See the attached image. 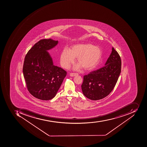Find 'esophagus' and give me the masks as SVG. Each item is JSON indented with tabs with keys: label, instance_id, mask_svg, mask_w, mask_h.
<instances>
[{
	"label": "esophagus",
	"instance_id": "esophagus-1",
	"mask_svg": "<svg viewBox=\"0 0 147 147\" xmlns=\"http://www.w3.org/2000/svg\"><path fill=\"white\" fill-rule=\"evenodd\" d=\"M78 75V73H70V76H71V77H74V76H76Z\"/></svg>",
	"mask_w": 147,
	"mask_h": 147
}]
</instances>
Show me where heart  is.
Instances as JSON below:
<instances>
[{"mask_svg": "<svg viewBox=\"0 0 147 147\" xmlns=\"http://www.w3.org/2000/svg\"><path fill=\"white\" fill-rule=\"evenodd\" d=\"M102 56V51L98 46L90 43L76 44L71 47L70 50L63 49L60 55V63L63 68H68L75 62H77L86 70H92L99 63ZM81 66L78 65L74 67L79 70Z\"/></svg>", "mask_w": 147, "mask_h": 147, "instance_id": "1", "label": "heart"}]
</instances>
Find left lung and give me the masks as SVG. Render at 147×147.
<instances>
[{"mask_svg": "<svg viewBox=\"0 0 147 147\" xmlns=\"http://www.w3.org/2000/svg\"><path fill=\"white\" fill-rule=\"evenodd\" d=\"M121 71V59L112 47L105 66L84 76L81 85L83 94L89 99L96 100L107 96L115 86Z\"/></svg>", "mask_w": 147, "mask_h": 147, "instance_id": "8db88e82", "label": "left lung"}]
</instances>
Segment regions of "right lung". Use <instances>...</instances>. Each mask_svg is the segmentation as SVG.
Returning <instances> with one entry per match:
<instances>
[{"label": "right lung", "mask_w": 147, "mask_h": 147, "mask_svg": "<svg viewBox=\"0 0 147 147\" xmlns=\"http://www.w3.org/2000/svg\"><path fill=\"white\" fill-rule=\"evenodd\" d=\"M58 42L52 39L40 40L24 58L23 72L28 90L39 99L47 100L54 98L67 75L66 71L54 65L47 51Z\"/></svg>", "instance_id": "1"}]
</instances>
